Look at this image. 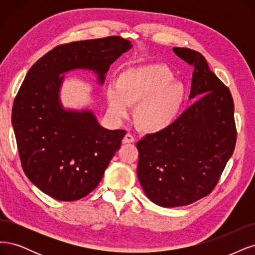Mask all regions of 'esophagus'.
Here are the masks:
<instances>
[{
	"label": "esophagus",
	"mask_w": 255,
	"mask_h": 255,
	"mask_svg": "<svg viewBox=\"0 0 255 255\" xmlns=\"http://www.w3.org/2000/svg\"><path fill=\"white\" fill-rule=\"evenodd\" d=\"M133 142H134V137H133L132 134H130V133H127V134L124 136V138H123V143H124V144L133 143Z\"/></svg>",
	"instance_id": "1"
}]
</instances>
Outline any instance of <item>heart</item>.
<instances>
[{
  "instance_id": "heart-1",
  "label": "heart",
  "mask_w": 255,
  "mask_h": 255,
  "mask_svg": "<svg viewBox=\"0 0 255 255\" xmlns=\"http://www.w3.org/2000/svg\"><path fill=\"white\" fill-rule=\"evenodd\" d=\"M185 98V90L174 79L165 65L148 64L120 73L117 85L107 90L109 109L116 119L128 116L129 107L136 105L135 125L147 133L168 128L177 119Z\"/></svg>"
}]
</instances>
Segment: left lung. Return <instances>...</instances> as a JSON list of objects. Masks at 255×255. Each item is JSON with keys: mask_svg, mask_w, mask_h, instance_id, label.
I'll list each match as a JSON object with an SVG mask.
<instances>
[{"mask_svg": "<svg viewBox=\"0 0 255 255\" xmlns=\"http://www.w3.org/2000/svg\"><path fill=\"white\" fill-rule=\"evenodd\" d=\"M172 51L194 67L190 98L199 100L168 128L136 143L138 181L148 199L163 208L182 207L209 195L236 143L229 88L199 52L186 47Z\"/></svg>", "mask_w": 255, "mask_h": 255, "instance_id": "obj_1", "label": "left lung"}]
</instances>
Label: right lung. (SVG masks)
Segmentation results:
<instances>
[{"label":"right lung","instance_id":"right-lung-1","mask_svg":"<svg viewBox=\"0 0 255 255\" xmlns=\"http://www.w3.org/2000/svg\"><path fill=\"white\" fill-rule=\"evenodd\" d=\"M131 47L119 36L76 41L55 47L26 74L11 123L24 172L52 198L75 201L91 193L126 134L101 126L92 110L65 109L64 74L88 70L103 85L110 65Z\"/></svg>","mask_w":255,"mask_h":255}]
</instances>
